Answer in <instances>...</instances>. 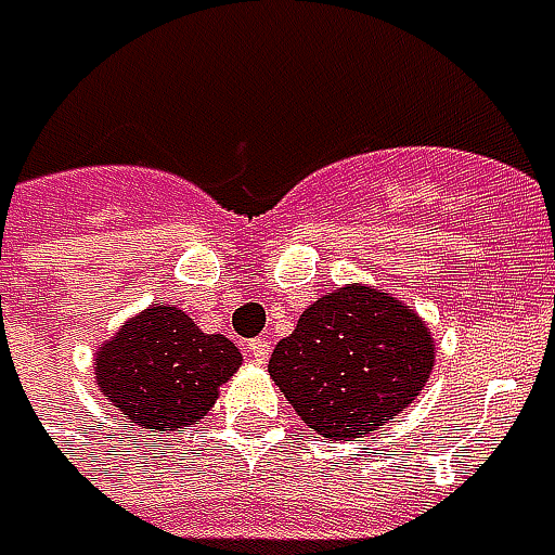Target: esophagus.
I'll return each mask as SVG.
<instances>
[{
  "mask_svg": "<svg viewBox=\"0 0 555 555\" xmlns=\"http://www.w3.org/2000/svg\"><path fill=\"white\" fill-rule=\"evenodd\" d=\"M246 352L253 361H259V364H266L268 354H271V343L268 339H249V346H246Z\"/></svg>",
  "mask_w": 555,
  "mask_h": 555,
  "instance_id": "esophagus-1",
  "label": "esophagus"
}]
</instances>
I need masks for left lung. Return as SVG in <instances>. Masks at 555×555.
Returning a JSON list of instances; mask_svg holds the SVG:
<instances>
[{
	"label": "left lung",
	"mask_w": 555,
	"mask_h": 555,
	"mask_svg": "<svg viewBox=\"0 0 555 555\" xmlns=\"http://www.w3.org/2000/svg\"><path fill=\"white\" fill-rule=\"evenodd\" d=\"M436 367L423 318L389 293L349 284L299 314L268 361L274 386L314 436L354 441L392 423Z\"/></svg>",
	"instance_id": "8db88e82"
}]
</instances>
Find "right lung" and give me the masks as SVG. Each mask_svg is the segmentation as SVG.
Wrapping results in <instances>:
<instances>
[{
    "label": "right lung",
    "instance_id": "obj_1",
    "mask_svg": "<svg viewBox=\"0 0 555 555\" xmlns=\"http://www.w3.org/2000/svg\"><path fill=\"white\" fill-rule=\"evenodd\" d=\"M241 361L222 333H203L182 309L157 302L101 346L95 383L132 426L182 433L209 414Z\"/></svg>",
    "mask_w": 555,
    "mask_h": 555
}]
</instances>
